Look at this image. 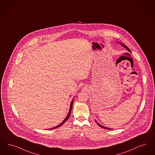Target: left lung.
<instances>
[{
  "mask_svg": "<svg viewBox=\"0 0 155 155\" xmlns=\"http://www.w3.org/2000/svg\"><path fill=\"white\" fill-rule=\"evenodd\" d=\"M120 44H121V45H122V46H123V47H124V48H126L128 51H129L130 52H131V51H130V50L128 48V47H127L126 46H125V45H123V44H121V43H120ZM97 124L99 126H100L102 128H105V129H111V128H107V127H104V126H102L101 124H100L98 123H97Z\"/></svg>",
  "mask_w": 155,
  "mask_h": 155,
  "instance_id": "8db88e82",
  "label": "left lung"
}]
</instances>
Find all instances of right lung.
<instances>
[{
    "label": "right lung",
    "mask_w": 155,
    "mask_h": 155,
    "mask_svg": "<svg viewBox=\"0 0 155 155\" xmlns=\"http://www.w3.org/2000/svg\"><path fill=\"white\" fill-rule=\"evenodd\" d=\"M73 102H74V100H72V101L71 102V106H70V109H69V113H68V114L67 116L66 117V118L63 120V121L60 124H59V125H58V126H57L56 127H54L53 128H49V129H54V128H58V127H60L63 124H64V123L65 122V121H67L68 120V119L69 117V116H70V114H71V110H72V104H73Z\"/></svg>",
    "instance_id": "obj_1"
}]
</instances>
